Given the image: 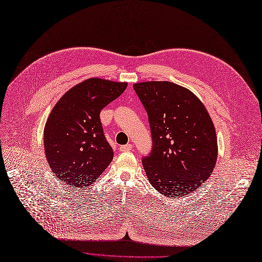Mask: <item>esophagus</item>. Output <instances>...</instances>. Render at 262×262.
Returning <instances> with one entry per match:
<instances>
[{"instance_id": "esophagus-1", "label": "esophagus", "mask_w": 262, "mask_h": 262, "mask_svg": "<svg viewBox=\"0 0 262 262\" xmlns=\"http://www.w3.org/2000/svg\"><path fill=\"white\" fill-rule=\"evenodd\" d=\"M132 149V145L131 144H127V145H123L119 147V150L122 152H126V151H130Z\"/></svg>"}]
</instances>
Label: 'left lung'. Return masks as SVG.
I'll use <instances>...</instances> for the list:
<instances>
[{
	"label": "left lung",
	"instance_id": "1",
	"mask_svg": "<svg viewBox=\"0 0 262 262\" xmlns=\"http://www.w3.org/2000/svg\"><path fill=\"white\" fill-rule=\"evenodd\" d=\"M150 124L152 149L143 158L149 182L166 197H183L202 185L216 163L214 124L202 101L167 81L133 84Z\"/></svg>",
	"mask_w": 262,
	"mask_h": 262
}]
</instances>
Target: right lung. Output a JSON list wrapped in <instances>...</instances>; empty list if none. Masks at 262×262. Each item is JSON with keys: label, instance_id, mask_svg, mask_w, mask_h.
I'll return each mask as SVG.
<instances>
[{"label": "right lung", "instance_id": "obj_1", "mask_svg": "<svg viewBox=\"0 0 262 262\" xmlns=\"http://www.w3.org/2000/svg\"><path fill=\"white\" fill-rule=\"evenodd\" d=\"M126 82L87 79L63 95L43 132L48 164L70 188L93 184L113 160L100 121L101 110L127 89Z\"/></svg>", "mask_w": 262, "mask_h": 262}]
</instances>
